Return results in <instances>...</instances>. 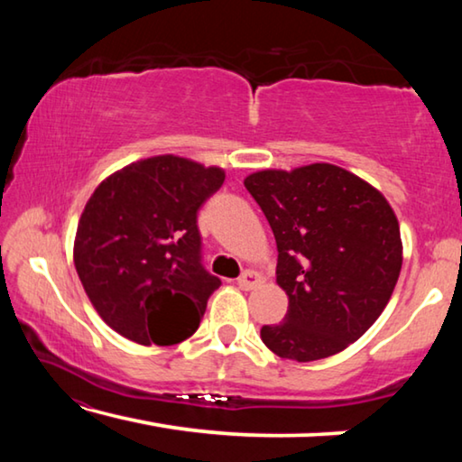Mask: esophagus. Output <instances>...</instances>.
Wrapping results in <instances>:
<instances>
[{"label":"esophagus","instance_id":"obj_1","mask_svg":"<svg viewBox=\"0 0 462 462\" xmlns=\"http://www.w3.org/2000/svg\"><path fill=\"white\" fill-rule=\"evenodd\" d=\"M261 283H263V277L256 271H245L236 279V285L240 289H245V291H250V289H254L256 285H261Z\"/></svg>","mask_w":462,"mask_h":462}]
</instances>
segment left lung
<instances>
[{
	"instance_id": "obj_1",
	"label": "left lung",
	"mask_w": 462,
	"mask_h": 462,
	"mask_svg": "<svg viewBox=\"0 0 462 462\" xmlns=\"http://www.w3.org/2000/svg\"><path fill=\"white\" fill-rule=\"evenodd\" d=\"M277 240L283 322L263 326L273 353L297 363L332 356L369 330L402 271L400 224L387 199L328 162L245 179Z\"/></svg>"
}]
</instances>
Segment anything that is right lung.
Here are the masks:
<instances>
[{
  "label": "right lung",
  "instance_id": "add662e5",
  "mask_svg": "<svg viewBox=\"0 0 462 462\" xmlns=\"http://www.w3.org/2000/svg\"><path fill=\"white\" fill-rule=\"evenodd\" d=\"M224 171L173 154L109 175L85 206L75 269L104 322L132 342H183L222 281L201 263L198 212Z\"/></svg>",
  "mask_w": 462,
  "mask_h": 462
}]
</instances>
